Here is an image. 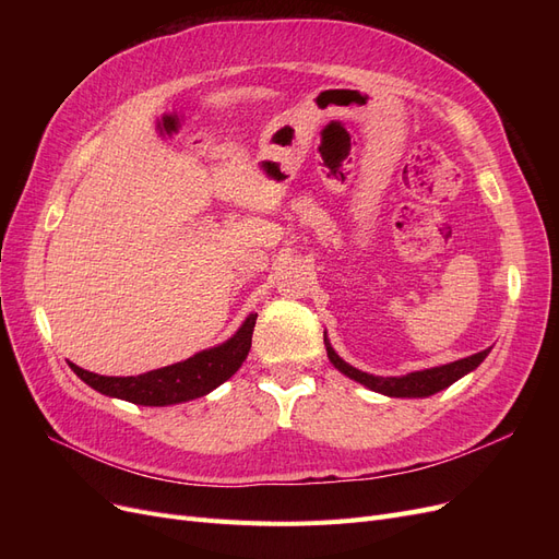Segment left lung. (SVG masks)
<instances>
[{"label": "left lung", "mask_w": 559, "mask_h": 559, "mask_svg": "<svg viewBox=\"0 0 559 559\" xmlns=\"http://www.w3.org/2000/svg\"><path fill=\"white\" fill-rule=\"evenodd\" d=\"M324 345H326V354L329 361L341 370L343 376H347L349 380L364 384L370 392H378L384 396L392 399H427L431 394L443 392L452 382H456L460 378L468 376L471 370H476L492 347H487L478 354H471L466 359L452 361V364H443V366H433V368H425V370H413V373L405 376H396V378H382V376H373V373H364V370L349 366L345 359L337 357V352L331 347V341L326 337L324 331Z\"/></svg>", "instance_id": "1"}]
</instances>
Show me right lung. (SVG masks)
Wrapping results in <instances>:
<instances>
[{
	"instance_id": "add662e5",
	"label": "right lung",
	"mask_w": 559,
	"mask_h": 559,
	"mask_svg": "<svg viewBox=\"0 0 559 559\" xmlns=\"http://www.w3.org/2000/svg\"><path fill=\"white\" fill-rule=\"evenodd\" d=\"M253 324H257V314L251 312L242 321V326L222 345L202 349L193 354L191 359L158 370H148V373L142 376L107 378L91 373V370H83L74 364L70 366L83 382L95 389V392L111 399H121L138 405L186 403L210 394L212 389L224 384L228 378L238 373V368L242 366L251 349Z\"/></svg>"
}]
</instances>
